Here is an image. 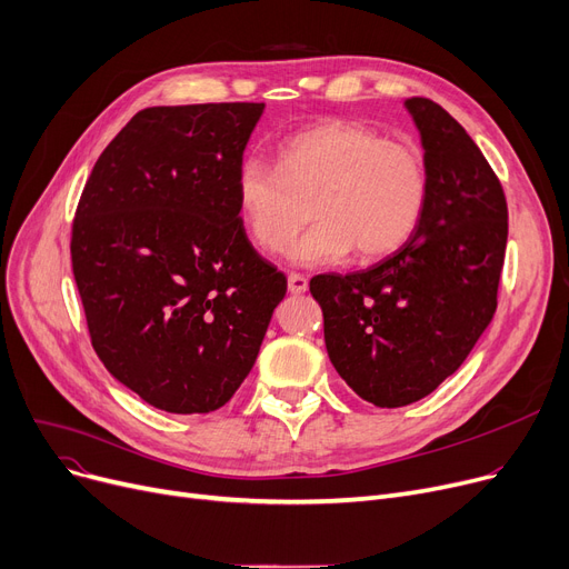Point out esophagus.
<instances>
[{"label":"esophagus","mask_w":569,"mask_h":569,"mask_svg":"<svg viewBox=\"0 0 569 569\" xmlns=\"http://www.w3.org/2000/svg\"><path fill=\"white\" fill-rule=\"evenodd\" d=\"M287 284H289V291H291V293H303V291H308V278L301 276V273H289Z\"/></svg>","instance_id":"obj_1"}]
</instances>
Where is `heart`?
Instances as JSON below:
<instances>
[{
    "mask_svg": "<svg viewBox=\"0 0 569 569\" xmlns=\"http://www.w3.org/2000/svg\"><path fill=\"white\" fill-rule=\"evenodd\" d=\"M236 206L252 246L266 254L293 246L299 263H333L355 252L377 261L408 246L428 208L423 154L357 120L329 118L278 146L276 169L248 157L236 169Z\"/></svg>",
    "mask_w": 569,
    "mask_h": 569,
    "instance_id": "heart-1",
    "label": "heart"
}]
</instances>
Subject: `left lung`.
<instances>
[{"mask_svg":"<svg viewBox=\"0 0 569 569\" xmlns=\"http://www.w3.org/2000/svg\"><path fill=\"white\" fill-rule=\"evenodd\" d=\"M408 108L430 178L421 227L380 263L310 280L333 368L377 408L410 405L461 368L493 319L507 248V199L477 143L440 103Z\"/></svg>","mask_w":569,"mask_h":569,"instance_id":"1","label":"left lung"}]
</instances>
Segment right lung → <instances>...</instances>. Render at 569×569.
Wrapping results in <instances>:
<instances>
[{
    "label": "right lung",
    "mask_w": 569,
    "mask_h": 569,
    "mask_svg": "<svg viewBox=\"0 0 569 569\" xmlns=\"http://www.w3.org/2000/svg\"><path fill=\"white\" fill-rule=\"evenodd\" d=\"M263 103L152 106L80 194L71 266L97 357L173 415L214 412L252 370L284 273L242 229L233 180Z\"/></svg>",
    "instance_id": "obj_1"
}]
</instances>
